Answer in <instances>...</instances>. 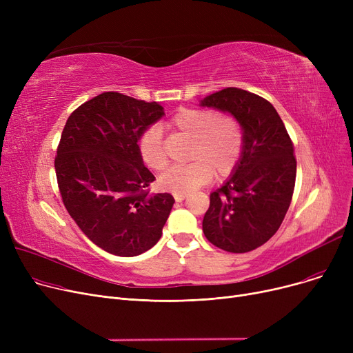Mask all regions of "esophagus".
<instances>
[{"label":"esophagus","instance_id":"34e87169","mask_svg":"<svg viewBox=\"0 0 353 353\" xmlns=\"http://www.w3.org/2000/svg\"><path fill=\"white\" fill-rule=\"evenodd\" d=\"M173 196H174L176 201H181V200H184V199H186L188 193H173Z\"/></svg>","mask_w":353,"mask_h":353}]
</instances>
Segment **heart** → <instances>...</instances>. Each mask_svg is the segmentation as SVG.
Segmentation results:
<instances>
[{
    "mask_svg": "<svg viewBox=\"0 0 353 353\" xmlns=\"http://www.w3.org/2000/svg\"><path fill=\"white\" fill-rule=\"evenodd\" d=\"M169 127L192 137L186 165H176L160 177V186L173 193H189L209 183L214 173L229 176L243 153L245 134L239 119L232 114H216L209 108H179L169 120ZM139 153L148 169L161 172L169 164L161 130L145 128L139 139Z\"/></svg>",
    "mask_w": 353,
    "mask_h": 353,
    "instance_id": "b5f03b06",
    "label": "heart"
}]
</instances>
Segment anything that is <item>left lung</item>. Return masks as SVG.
Returning a JSON list of instances; mask_svg holds the SVG:
<instances>
[{
  "mask_svg": "<svg viewBox=\"0 0 353 353\" xmlns=\"http://www.w3.org/2000/svg\"><path fill=\"white\" fill-rule=\"evenodd\" d=\"M200 104L237 117L245 134L233 176L210 194L203 233L226 252L254 250L281 228L290 206L296 180L293 143L274 107L250 91L228 87Z\"/></svg>",
  "mask_w": 353,
  "mask_h": 353,
  "instance_id": "1",
  "label": "left lung"
}]
</instances>
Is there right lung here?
Returning <instances> with one entry per match:
<instances>
[{
  "label": "right lung",
  "mask_w": 353,
  "mask_h": 353,
  "mask_svg": "<svg viewBox=\"0 0 353 353\" xmlns=\"http://www.w3.org/2000/svg\"><path fill=\"white\" fill-rule=\"evenodd\" d=\"M163 107L107 91L70 114L54 160L64 206L103 250L123 257L152 249L174 199L150 194L156 180L143 164L139 139Z\"/></svg>",
  "instance_id": "add662e5"
}]
</instances>
